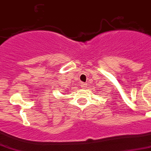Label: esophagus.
I'll list each match as a JSON object with an SVG mask.
<instances>
[{"label": "esophagus", "instance_id": "1", "mask_svg": "<svg viewBox=\"0 0 151 151\" xmlns=\"http://www.w3.org/2000/svg\"><path fill=\"white\" fill-rule=\"evenodd\" d=\"M81 88H86V83H81Z\"/></svg>", "mask_w": 151, "mask_h": 151}]
</instances>
